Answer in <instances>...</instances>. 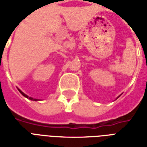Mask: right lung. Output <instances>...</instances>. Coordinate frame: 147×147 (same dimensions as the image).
Here are the masks:
<instances>
[{
    "instance_id": "right-lung-1",
    "label": "right lung",
    "mask_w": 147,
    "mask_h": 147,
    "mask_svg": "<svg viewBox=\"0 0 147 147\" xmlns=\"http://www.w3.org/2000/svg\"><path fill=\"white\" fill-rule=\"evenodd\" d=\"M18 90H19V91H20V92L21 94H23V95L24 96V97H26L27 98H29V99H30V100H32V101H38V99L33 98H30V97H28V96H27V94H24V92H22L20 90V89H18Z\"/></svg>"
}]
</instances>
